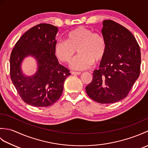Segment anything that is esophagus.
Returning a JSON list of instances; mask_svg holds the SVG:
<instances>
[{"label": "esophagus", "mask_w": 148, "mask_h": 148, "mask_svg": "<svg viewBox=\"0 0 148 148\" xmlns=\"http://www.w3.org/2000/svg\"><path fill=\"white\" fill-rule=\"evenodd\" d=\"M71 74L73 75H80L81 74V72H74V71H72Z\"/></svg>", "instance_id": "esophagus-1"}]
</instances>
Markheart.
<instances>
[{
  "label": "heart",
  "instance_id": "heart-1",
  "mask_svg": "<svg viewBox=\"0 0 148 148\" xmlns=\"http://www.w3.org/2000/svg\"><path fill=\"white\" fill-rule=\"evenodd\" d=\"M105 39L99 33L84 27H78L66 34L65 40H58L55 44V55L59 60L71 61L77 50L79 55L71 64L76 70H84L103 60L106 53Z\"/></svg>",
  "mask_w": 148,
  "mask_h": 148
}]
</instances>
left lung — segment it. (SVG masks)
Instances as JSON below:
<instances>
[{
	"instance_id": "1",
	"label": "left lung",
	"mask_w": 148,
	"mask_h": 148,
	"mask_svg": "<svg viewBox=\"0 0 148 148\" xmlns=\"http://www.w3.org/2000/svg\"><path fill=\"white\" fill-rule=\"evenodd\" d=\"M102 34L107 45L104 58L93 73L86 87L91 99L100 103H112L127 95L140 71V50L134 35L123 26L107 20Z\"/></svg>"
}]
</instances>
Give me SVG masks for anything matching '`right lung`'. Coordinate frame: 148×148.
Masks as SVG:
<instances>
[{
	"label": "right lung",
	"mask_w": 148,
	"mask_h": 148,
	"mask_svg": "<svg viewBox=\"0 0 148 148\" xmlns=\"http://www.w3.org/2000/svg\"><path fill=\"white\" fill-rule=\"evenodd\" d=\"M58 28L40 23L22 36L12 50L10 76L23 101L35 107H48L61 97L65 80L71 73L58 63L55 55ZM28 56L35 58L38 70L32 77H26L21 69L23 60Z\"/></svg>",
	"instance_id": "right-lung-1"
}]
</instances>
